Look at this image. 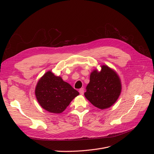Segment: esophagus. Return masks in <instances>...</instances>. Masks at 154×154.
Masks as SVG:
<instances>
[{"mask_svg":"<svg viewBox=\"0 0 154 154\" xmlns=\"http://www.w3.org/2000/svg\"><path fill=\"white\" fill-rule=\"evenodd\" d=\"M79 93H80V94H81V95H83V94H84V88H80Z\"/></svg>","mask_w":154,"mask_h":154,"instance_id":"esophagus-1","label":"esophagus"}]
</instances>
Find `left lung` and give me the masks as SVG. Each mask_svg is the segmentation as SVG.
<instances>
[{
    "label": "left lung",
    "mask_w": 154,
    "mask_h": 154,
    "mask_svg": "<svg viewBox=\"0 0 154 154\" xmlns=\"http://www.w3.org/2000/svg\"><path fill=\"white\" fill-rule=\"evenodd\" d=\"M101 70H94L90 76V82L84 93L86 99L100 109L112 106L121 92V83L117 73L107 66H102Z\"/></svg>",
    "instance_id": "8db88e82"
}]
</instances>
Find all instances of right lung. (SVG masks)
Wrapping results in <instances>:
<instances>
[{"instance_id": "obj_1", "label": "right lung", "mask_w": 154, "mask_h": 154, "mask_svg": "<svg viewBox=\"0 0 154 154\" xmlns=\"http://www.w3.org/2000/svg\"><path fill=\"white\" fill-rule=\"evenodd\" d=\"M35 93L41 107L55 114L62 113L79 94L69 84L51 71L46 72L38 80Z\"/></svg>"}]
</instances>
